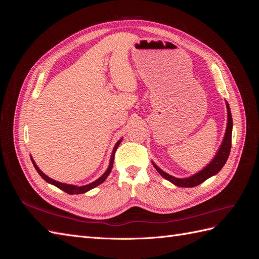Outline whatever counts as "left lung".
Instances as JSON below:
<instances>
[{
  "instance_id": "left-lung-1",
  "label": "left lung",
  "mask_w": 259,
  "mask_h": 259,
  "mask_svg": "<svg viewBox=\"0 0 259 259\" xmlns=\"http://www.w3.org/2000/svg\"><path fill=\"white\" fill-rule=\"evenodd\" d=\"M227 110H228V123H227V130H226V134H225V137L223 140V144H222L221 148H219L217 154L215 155L214 160L211 161L205 168H203L202 170L199 171V173H197L191 177L183 178V179L168 175L167 173H165V171H163L161 168L156 166L155 164H153L155 169L158 170L164 178L169 180L170 183H173L174 185H176L178 187H185V188H191V187L198 186V185L202 184L203 182H205V180L207 178H209L210 176L216 175L218 171L223 168L226 161L228 160V156H229L230 150H231L232 116H231V111H230V108H229L228 104H227Z\"/></svg>"
}]
</instances>
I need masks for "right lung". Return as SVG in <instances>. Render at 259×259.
Here are the masks:
<instances>
[{
    "instance_id": "1",
    "label": "right lung",
    "mask_w": 259,
    "mask_h": 259,
    "mask_svg": "<svg viewBox=\"0 0 259 259\" xmlns=\"http://www.w3.org/2000/svg\"><path fill=\"white\" fill-rule=\"evenodd\" d=\"M121 140H122V139H120L119 142L116 143V145L114 146V148H113V151H112V154H111L110 164H109V167H108V169L106 170V173H105L103 176H101V177H99V178L96 180V182H94V183L89 184V185H85V186H81V187L73 186V185H67V184H62V183L56 182V180H54V179L50 178L49 176H46V175L43 173V171L37 167V165L34 163V161H33L32 159H31V160H32V163H33V165H34V167H35L37 173L40 174V176H41L44 180H46V182L52 184V185H54V186H56L57 188H59V189H61L62 191H65V192H67V193H69V194H80V193H84V192H86V191H89V190L93 189V188H95V187H97L98 185H100L101 183L105 182L106 178L108 177L109 174H110V171H111V169H112L113 161H114V154H115V151H116L117 147H119V145L121 144Z\"/></svg>"
}]
</instances>
